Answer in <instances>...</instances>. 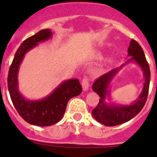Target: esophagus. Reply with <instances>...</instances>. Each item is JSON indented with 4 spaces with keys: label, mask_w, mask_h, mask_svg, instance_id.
Returning a JSON list of instances; mask_svg holds the SVG:
<instances>
[{
    "label": "esophagus",
    "mask_w": 157,
    "mask_h": 157,
    "mask_svg": "<svg viewBox=\"0 0 157 157\" xmlns=\"http://www.w3.org/2000/svg\"><path fill=\"white\" fill-rule=\"evenodd\" d=\"M90 87V82H89L88 77H84L82 80V88L84 91H87Z\"/></svg>",
    "instance_id": "1"
}]
</instances>
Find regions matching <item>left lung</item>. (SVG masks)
Listing matches in <instances>:
<instances>
[{
  "mask_svg": "<svg viewBox=\"0 0 157 157\" xmlns=\"http://www.w3.org/2000/svg\"><path fill=\"white\" fill-rule=\"evenodd\" d=\"M129 59L119 67L101 76L94 83L92 89L98 94L100 99L98 106L92 111L94 118L107 126H114L129 121L134 118L144 107L148 94L150 84V68L147 62L144 50L136 40L132 39L128 49ZM136 63L142 70L144 78L141 93L135 101L129 105L117 104L112 101L109 86L119 71L128 63Z\"/></svg>",
  "mask_w": 157,
  "mask_h": 157,
  "instance_id": "left-lung-1",
  "label": "left lung"
}]
</instances>
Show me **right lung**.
<instances>
[{"instance_id": "1", "label": "right lung", "mask_w": 157, "mask_h": 157, "mask_svg": "<svg viewBox=\"0 0 157 157\" xmlns=\"http://www.w3.org/2000/svg\"><path fill=\"white\" fill-rule=\"evenodd\" d=\"M52 36L50 29H43L26 39L16 51L9 70L8 90L13 106L24 121L38 126H50L58 123L63 116L69 99L82 92L78 79L73 78L62 81L41 99L30 100L20 93L18 75L23 58L27 53L38 46L39 43L50 40Z\"/></svg>"}]
</instances>
